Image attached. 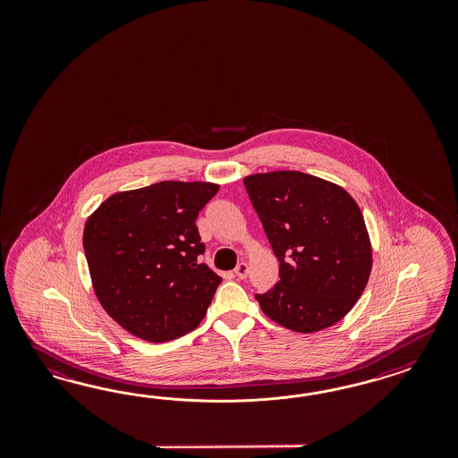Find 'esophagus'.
Listing matches in <instances>:
<instances>
[{
  "label": "esophagus",
  "instance_id": "esophagus-1",
  "mask_svg": "<svg viewBox=\"0 0 458 458\" xmlns=\"http://www.w3.org/2000/svg\"><path fill=\"white\" fill-rule=\"evenodd\" d=\"M235 274L238 278H247V276H249V264L247 262H240L235 267Z\"/></svg>",
  "mask_w": 458,
  "mask_h": 458
}]
</instances>
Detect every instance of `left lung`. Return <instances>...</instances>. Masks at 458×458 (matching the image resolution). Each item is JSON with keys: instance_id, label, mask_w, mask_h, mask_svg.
Listing matches in <instances>:
<instances>
[{"instance_id": "left-lung-1", "label": "left lung", "mask_w": 458, "mask_h": 458, "mask_svg": "<svg viewBox=\"0 0 458 458\" xmlns=\"http://www.w3.org/2000/svg\"><path fill=\"white\" fill-rule=\"evenodd\" d=\"M243 182L280 262L277 285L255 295L260 309L295 333L331 327L356 305L373 267L358 203L339 184L301 171Z\"/></svg>"}]
</instances>
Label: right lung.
<instances>
[{"label": "right lung", "instance_id": "1", "mask_svg": "<svg viewBox=\"0 0 458 458\" xmlns=\"http://www.w3.org/2000/svg\"><path fill=\"white\" fill-rule=\"evenodd\" d=\"M220 186L161 181L109 196L85 223L83 250L104 310L127 333L166 343L205 319L222 277L198 257V213Z\"/></svg>", "mask_w": 458, "mask_h": 458}]
</instances>
